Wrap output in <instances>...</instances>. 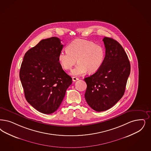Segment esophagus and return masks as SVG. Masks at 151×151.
I'll return each mask as SVG.
<instances>
[{
	"mask_svg": "<svg viewBox=\"0 0 151 151\" xmlns=\"http://www.w3.org/2000/svg\"><path fill=\"white\" fill-rule=\"evenodd\" d=\"M78 78L76 77H73V81H76V80H78Z\"/></svg>",
	"mask_w": 151,
	"mask_h": 151,
	"instance_id": "obj_1",
	"label": "esophagus"
}]
</instances>
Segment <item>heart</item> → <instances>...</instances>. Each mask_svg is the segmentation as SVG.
Instances as JSON below:
<instances>
[{"mask_svg": "<svg viewBox=\"0 0 151 151\" xmlns=\"http://www.w3.org/2000/svg\"><path fill=\"white\" fill-rule=\"evenodd\" d=\"M105 50L101 45L81 39L75 40L68 45L67 50L60 51L58 60L63 69L70 70L78 60V64L71 71L74 76H79L88 71L96 72L102 66Z\"/></svg>", "mask_w": 151, "mask_h": 151, "instance_id": "1", "label": "heart"}]
</instances>
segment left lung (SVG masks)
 Instances as JSON below:
<instances>
[{
    "mask_svg": "<svg viewBox=\"0 0 151 151\" xmlns=\"http://www.w3.org/2000/svg\"><path fill=\"white\" fill-rule=\"evenodd\" d=\"M103 41L105 47L103 63L96 73L84 78L87 84L85 100L99 112L111 108L122 98L130 73V62L119 43L106 37Z\"/></svg>",
    "mask_w": 151,
    "mask_h": 151,
    "instance_id": "left-lung-1",
    "label": "left lung"
}]
</instances>
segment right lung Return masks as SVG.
Masks as SVG:
<instances>
[{
    "mask_svg": "<svg viewBox=\"0 0 151 151\" xmlns=\"http://www.w3.org/2000/svg\"><path fill=\"white\" fill-rule=\"evenodd\" d=\"M61 40H42L25 53L19 78L28 103L42 113L49 114L59 108L72 78L63 70L58 60Z\"/></svg>",
    "mask_w": 151,
    "mask_h": 151,
    "instance_id": "right-lung-1",
    "label": "right lung"
}]
</instances>
